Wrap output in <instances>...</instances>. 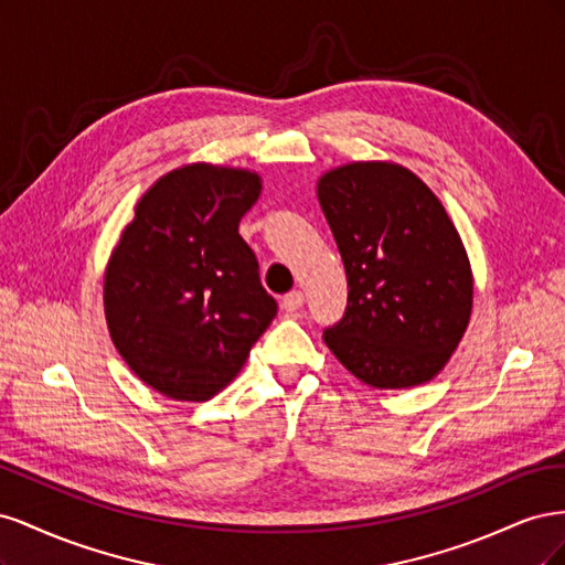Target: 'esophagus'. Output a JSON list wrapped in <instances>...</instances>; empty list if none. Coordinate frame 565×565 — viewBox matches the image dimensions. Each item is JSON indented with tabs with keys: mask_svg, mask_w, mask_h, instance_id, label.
<instances>
[{
	"mask_svg": "<svg viewBox=\"0 0 565 565\" xmlns=\"http://www.w3.org/2000/svg\"><path fill=\"white\" fill-rule=\"evenodd\" d=\"M282 309L287 311V313H297L301 306H303V292H299V289H295V292H289V295H285L282 297Z\"/></svg>",
	"mask_w": 565,
	"mask_h": 565,
	"instance_id": "obj_1",
	"label": "esophagus"
}]
</instances>
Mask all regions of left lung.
<instances>
[{"mask_svg":"<svg viewBox=\"0 0 565 565\" xmlns=\"http://www.w3.org/2000/svg\"><path fill=\"white\" fill-rule=\"evenodd\" d=\"M347 268V313L322 339L355 380L413 388L446 367L467 332L473 273L443 202L407 167L367 160L318 179Z\"/></svg>","mask_w":565,"mask_h":565,"instance_id":"8db88e82","label":"left lung"}]
</instances>
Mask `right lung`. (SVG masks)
<instances>
[{"instance_id":"1","label":"right lung","mask_w":565,"mask_h":565,"mask_svg":"<svg viewBox=\"0 0 565 565\" xmlns=\"http://www.w3.org/2000/svg\"><path fill=\"white\" fill-rule=\"evenodd\" d=\"M259 195L252 169L177 167L139 198L113 247L104 276L110 339L136 377L167 398H214L276 318L237 233Z\"/></svg>"}]
</instances>
